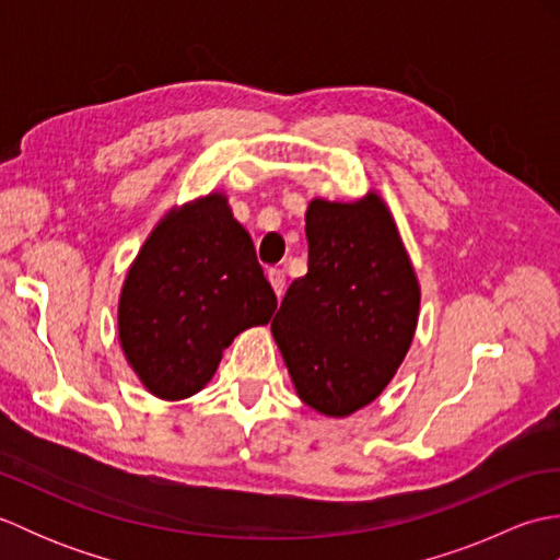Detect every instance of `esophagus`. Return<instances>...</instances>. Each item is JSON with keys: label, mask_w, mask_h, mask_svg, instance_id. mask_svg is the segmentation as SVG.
Wrapping results in <instances>:
<instances>
[{"label": "esophagus", "mask_w": 560, "mask_h": 560, "mask_svg": "<svg viewBox=\"0 0 560 560\" xmlns=\"http://www.w3.org/2000/svg\"><path fill=\"white\" fill-rule=\"evenodd\" d=\"M267 279H269V283H271V289H273V293L279 295H283V289H287V273H283V269H269L267 271Z\"/></svg>", "instance_id": "34e87169"}]
</instances>
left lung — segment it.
<instances>
[{
  "label": "left lung",
  "mask_w": 560,
  "mask_h": 560,
  "mask_svg": "<svg viewBox=\"0 0 560 560\" xmlns=\"http://www.w3.org/2000/svg\"><path fill=\"white\" fill-rule=\"evenodd\" d=\"M307 273L271 319L307 407L349 416L371 404L407 355L419 281L383 199H315L305 213Z\"/></svg>",
  "instance_id": "1"
}]
</instances>
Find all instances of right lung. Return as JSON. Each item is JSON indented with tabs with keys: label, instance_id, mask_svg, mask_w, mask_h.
<instances>
[{
	"label": "right lung",
	"instance_id": "right-lung-1",
	"mask_svg": "<svg viewBox=\"0 0 560 560\" xmlns=\"http://www.w3.org/2000/svg\"><path fill=\"white\" fill-rule=\"evenodd\" d=\"M277 311L265 271L221 195L171 213L141 247L120 295V341L151 395L205 387L223 349Z\"/></svg>",
	"mask_w": 560,
	"mask_h": 560
}]
</instances>
